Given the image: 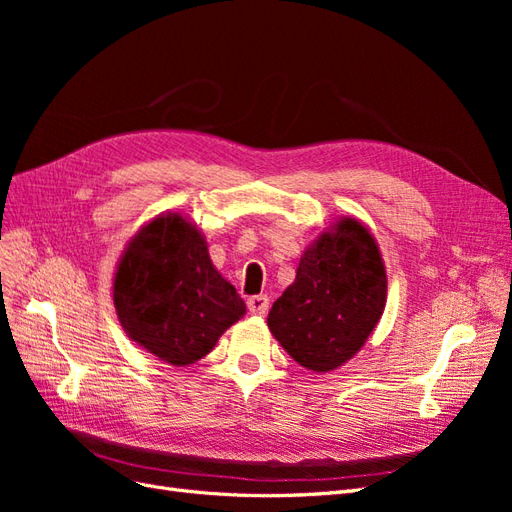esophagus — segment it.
<instances>
[{
	"mask_svg": "<svg viewBox=\"0 0 512 512\" xmlns=\"http://www.w3.org/2000/svg\"><path fill=\"white\" fill-rule=\"evenodd\" d=\"M247 309L252 314H267L269 312V297L267 294H254V297L247 299Z\"/></svg>",
	"mask_w": 512,
	"mask_h": 512,
	"instance_id": "obj_1",
	"label": "esophagus"
}]
</instances>
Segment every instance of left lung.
I'll list each match as a JSON object with an SVG mask.
<instances>
[{
  "mask_svg": "<svg viewBox=\"0 0 512 512\" xmlns=\"http://www.w3.org/2000/svg\"><path fill=\"white\" fill-rule=\"evenodd\" d=\"M386 303L378 245L356 220L339 222L303 254L297 280L269 312V329L299 365L331 371L361 350Z\"/></svg>",
  "mask_w": 512,
  "mask_h": 512,
  "instance_id": "8db88e82",
  "label": "left lung"
}]
</instances>
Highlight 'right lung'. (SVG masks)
Segmentation results:
<instances>
[{
	"instance_id": "add662e5",
	"label": "right lung",
	"mask_w": 512,
	"mask_h": 512,
	"mask_svg": "<svg viewBox=\"0 0 512 512\" xmlns=\"http://www.w3.org/2000/svg\"><path fill=\"white\" fill-rule=\"evenodd\" d=\"M121 327L170 365L203 359L245 314L235 286L215 271L200 232L181 215H162L128 245L115 275Z\"/></svg>"
}]
</instances>
